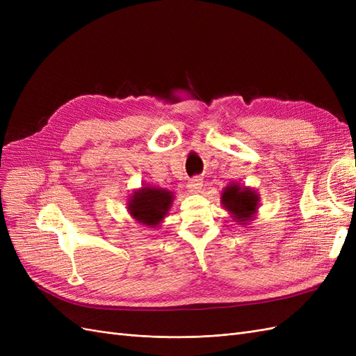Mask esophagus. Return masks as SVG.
Here are the masks:
<instances>
[{"mask_svg": "<svg viewBox=\"0 0 356 356\" xmlns=\"http://www.w3.org/2000/svg\"><path fill=\"white\" fill-rule=\"evenodd\" d=\"M202 182H203V179H202L200 177L191 178V179L188 181V184H187V190H188L190 193H193V195H196V193H199L200 188H202Z\"/></svg>", "mask_w": 356, "mask_h": 356, "instance_id": "1", "label": "esophagus"}]
</instances>
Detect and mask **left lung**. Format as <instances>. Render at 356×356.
Returning <instances> with one entry per match:
<instances>
[{"instance_id": "obj_1", "label": "left lung", "mask_w": 356, "mask_h": 356, "mask_svg": "<svg viewBox=\"0 0 356 356\" xmlns=\"http://www.w3.org/2000/svg\"><path fill=\"white\" fill-rule=\"evenodd\" d=\"M222 207L227 209L233 220L246 224L251 221L254 213L258 209V195L248 187H241L238 184H230L224 188L221 195Z\"/></svg>"}]
</instances>
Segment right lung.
I'll use <instances>...</instances> for the list:
<instances>
[{"instance_id": "1", "label": "right lung", "mask_w": 356, "mask_h": 356, "mask_svg": "<svg viewBox=\"0 0 356 356\" xmlns=\"http://www.w3.org/2000/svg\"><path fill=\"white\" fill-rule=\"evenodd\" d=\"M174 202V195L165 188L143 187L136 190L127 202V211L141 224L156 227L166 217Z\"/></svg>"}]
</instances>
